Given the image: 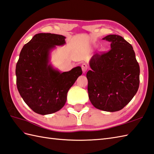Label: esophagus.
I'll return each mask as SVG.
<instances>
[{
    "mask_svg": "<svg viewBox=\"0 0 154 154\" xmlns=\"http://www.w3.org/2000/svg\"><path fill=\"white\" fill-rule=\"evenodd\" d=\"M81 68H82V71H83V73H85L87 70L88 69V66L86 63H83L81 65Z\"/></svg>",
    "mask_w": 154,
    "mask_h": 154,
    "instance_id": "34e87169",
    "label": "esophagus"
}]
</instances>
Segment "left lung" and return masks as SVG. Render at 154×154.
Returning a JSON list of instances; mask_svg holds the SVG:
<instances>
[{
  "mask_svg": "<svg viewBox=\"0 0 154 154\" xmlns=\"http://www.w3.org/2000/svg\"><path fill=\"white\" fill-rule=\"evenodd\" d=\"M110 51L96 54L87 73L88 97L96 108L114 112L122 109L137 94L140 67L132 46L121 36L109 35Z\"/></svg>",
  "mask_w": 154,
  "mask_h": 154,
  "instance_id": "8db88e82",
  "label": "left lung"
}]
</instances>
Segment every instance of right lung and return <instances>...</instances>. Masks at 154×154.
<instances>
[{"mask_svg": "<svg viewBox=\"0 0 154 154\" xmlns=\"http://www.w3.org/2000/svg\"><path fill=\"white\" fill-rule=\"evenodd\" d=\"M65 39L60 35L38 33L20 54L16 67L17 90L26 104L41 115L62 109L67 92L83 73L80 66L61 72L50 61L52 51L56 46L66 45Z\"/></svg>", "mask_w": 154, "mask_h": 154, "instance_id": "obj_1", "label": "right lung"}]
</instances>
